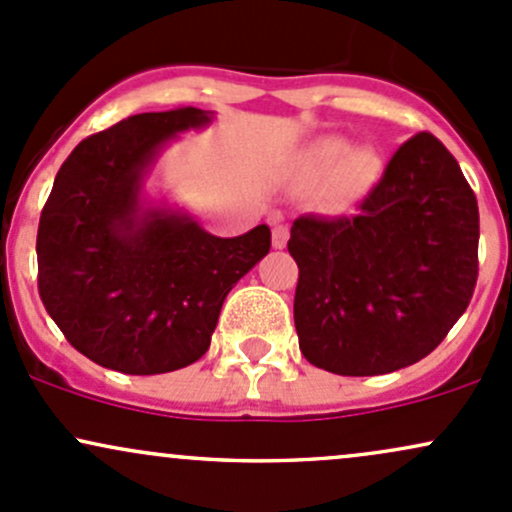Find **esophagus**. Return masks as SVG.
Masks as SVG:
<instances>
[{
  "mask_svg": "<svg viewBox=\"0 0 512 512\" xmlns=\"http://www.w3.org/2000/svg\"><path fill=\"white\" fill-rule=\"evenodd\" d=\"M287 239H290V229L280 220H273V246L275 249H285Z\"/></svg>",
  "mask_w": 512,
  "mask_h": 512,
  "instance_id": "obj_1",
  "label": "esophagus"
}]
</instances>
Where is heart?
<instances>
[{"label": "heart", "mask_w": 512, "mask_h": 512, "mask_svg": "<svg viewBox=\"0 0 512 512\" xmlns=\"http://www.w3.org/2000/svg\"><path fill=\"white\" fill-rule=\"evenodd\" d=\"M300 174L309 181L326 176L324 193L331 208L350 210L375 186L380 157L370 147H348L341 137H319L300 154Z\"/></svg>", "instance_id": "b5f03b06"}]
</instances>
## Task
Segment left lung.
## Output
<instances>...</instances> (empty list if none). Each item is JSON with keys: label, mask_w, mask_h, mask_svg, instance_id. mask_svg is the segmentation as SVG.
<instances>
[{"label": "left lung", "mask_w": 512, "mask_h": 512, "mask_svg": "<svg viewBox=\"0 0 512 512\" xmlns=\"http://www.w3.org/2000/svg\"><path fill=\"white\" fill-rule=\"evenodd\" d=\"M295 329L333 375H387L440 346L479 275V205L457 159L418 132L394 152L358 215H302Z\"/></svg>", "instance_id": "1"}]
</instances>
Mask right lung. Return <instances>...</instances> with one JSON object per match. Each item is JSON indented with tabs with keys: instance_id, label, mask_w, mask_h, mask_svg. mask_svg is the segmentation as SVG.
<instances>
[{
	"instance_id": "right-lung-1",
	"label": "right lung",
	"mask_w": 512,
	"mask_h": 512,
	"mask_svg": "<svg viewBox=\"0 0 512 512\" xmlns=\"http://www.w3.org/2000/svg\"><path fill=\"white\" fill-rule=\"evenodd\" d=\"M210 120L183 106L89 135L40 212V300L67 341L108 370L162 375L203 358L229 290L271 249L268 225L222 239L186 212L142 205L162 147Z\"/></svg>"
}]
</instances>
